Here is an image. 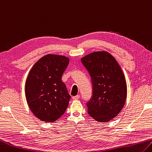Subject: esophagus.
<instances>
[{
    "label": "esophagus",
    "mask_w": 152,
    "mask_h": 152,
    "mask_svg": "<svg viewBox=\"0 0 152 152\" xmlns=\"http://www.w3.org/2000/svg\"><path fill=\"white\" fill-rule=\"evenodd\" d=\"M80 98V96L79 95H76L75 96H73L72 97V99L73 100H78V99Z\"/></svg>",
    "instance_id": "obj_1"
}]
</instances>
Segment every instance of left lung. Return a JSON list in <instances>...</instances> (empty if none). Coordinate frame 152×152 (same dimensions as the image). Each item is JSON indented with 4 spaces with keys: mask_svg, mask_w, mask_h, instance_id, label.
Listing matches in <instances>:
<instances>
[{
    "mask_svg": "<svg viewBox=\"0 0 152 152\" xmlns=\"http://www.w3.org/2000/svg\"><path fill=\"white\" fill-rule=\"evenodd\" d=\"M89 72L92 95L88 113L99 122H107L119 114L126 100L125 77L114 57L106 51L92 52L81 58Z\"/></svg>",
    "mask_w": 152,
    "mask_h": 152,
    "instance_id": "obj_1",
    "label": "left lung"
}]
</instances>
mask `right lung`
<instances>
[{"mask_svg": "<svg viewBox=\"0 0 152 152\" xmlns=\"http://www.w3.org/2000/svg\"><path fill=\"white\" fill-rule=\"evenodd\" d=\"M70 60L67 57L47 54L33 66L25 84L29 108L43 122H52L64 114L71 96L62 81Z\"/></svg>", "mask_w": 152, "mask_h": 152, "instance_id": "add662e5", "label": "right lung"}]
</instances>
